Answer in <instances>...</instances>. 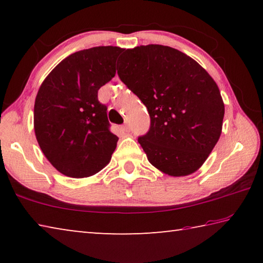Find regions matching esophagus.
<instances>
[{
  "label": "esophagus",
  "mask_w": 263,
  "mask_h": 263,
  "mask_svg": "<svg viewBox=\"0 0 263 263\" xmlns=\"http://www.w3.org/2000/svg\"><path fill=\"white\" fill-rule=\"evenodd\" d=\"M128 130H130V127H128V125H127V124L125 123V124H124V125H123V131H125V132H127Z\"/></svg>",
  "instance_id": "1"
}]
</instances>
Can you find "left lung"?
Returning a JSON list of instances; mask_svg holds the SVG:
<instances>
[{
  "mask_svg": "<svg viewBox=\"0 0 263 263\" xmlns=\"http://www.w3.org/2000/svg\"><path fill=\"white\" fill-rule=\"evenodd\" d=\"M117 73L149 114V130L138 138L148 161L171 176L197 171L219 139L225 112L206 70L179 50L152 44L124 51Z\"/></svg>",
  "mask_w": 263,
  "mask_h": 263,
  "instance_id": "8db88e82",
  "label": "left lung"
}]
</instances>
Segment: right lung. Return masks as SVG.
I'll use <instances>...</instances> for the list:
<instances>
[{"label":"right lung","mask_w":263,"mask_h":263,"mask_svg":"<svg viewBox=\"0 0 263 263\" xmlns=\"http://www.w3.org/2000/svg\"><path fill=\"white\" fill-rule=\"evenodd\" d=\"M123 48L99 46L75 52L44 80L34 102L35 138L61 174L75 179L99 173L109 163L118 137L110 131L99 89L116 74Z\"/></svg>","instance_id":"right-lung-1"}]
</instances>
